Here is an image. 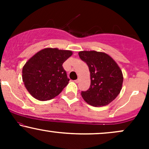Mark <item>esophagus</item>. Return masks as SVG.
I'll use <instances>...</instances> for the list:
<instances>
[{"mask_svg":"<svg viewBox=\"0 0 149 149\" xmlns=\"http://www.w3.org/2000/svg\"><path fill=\"white\" fill-rule=\"evenodd\" d=\"M75 82H76V83H78V82H79V78H78V79H77V80H75Z\"/></svg>","mask_w":149,"mask_h":149,"instance_id":"34e87169","label":"esophagus"}]
</instances>
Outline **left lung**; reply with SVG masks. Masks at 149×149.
<instances>
[{
	"mask_svg": "<svg viewBox=\"0 0 149 149\" xmlns=\"http://www.w3.org/2000/svg\"><path fill=\"white\" fill-rule=\"evenodd\" d=\"M78 54L88 64L91 79L90 88L81 92L83 98L93 107H103L111 103L122 89L123 77L119 66L106 53L81 51Z\"/></svg>",
	"mask_w": 149,
	"mask_h": 149,
	"instance_id": "left-lung-1",
	"label": "left lung"
}]
</instances>
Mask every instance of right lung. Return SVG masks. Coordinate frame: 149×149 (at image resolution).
<instances>
[{"label":"right lung","mask_w":149,"mask_h":149,"mask_svg":"<svg viewBox=\"0 0 149 149\" xmlns=\"http://www.w3.org/2000/svg\"><path fill=\"white\" fill-rule=\"evenodd\" d=\"M71 54L70 50L45 48L26 63L22 69V79L34 98L46 101L59 95L69 81L62 64Z\"/></svg>","instance_id":"right-lung-1"}]
</instances>
